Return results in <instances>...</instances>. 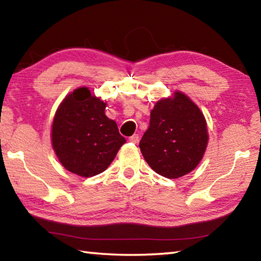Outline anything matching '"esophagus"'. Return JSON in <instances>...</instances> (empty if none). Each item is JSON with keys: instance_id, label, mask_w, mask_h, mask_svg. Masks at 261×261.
I'll return each instance as SVG.
<instances>
[{"instance_id": "obj_1", "label": "esophagus", "mask_w": 261, "mask_h": 261, "mask_svg": "<svg viewBox=\"0 0 261 261\" xmlns=\"http://www.w3.org/2000/svg\"><path fill=\"white\" fill-rule=\"evenodd\" d=\"M138 140H139V136L138 135H134V136H131L130 138H129V141H131V143H134V144L138 143Z\"/></svg>"}]
</instances>
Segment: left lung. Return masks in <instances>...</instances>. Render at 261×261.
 <instances>
[{
    "label": "left lung",
    "mask_w": 261,
    "mask_h": 261,
    "mask_svg": "<svg viewBox=\"0 0 261 261\" xmlns=\"http://www.w3.org/2000/svg\"><path fill=\"white\" fill-rule=\"evenodd\" d=\"M208 132L199 107L179 91L161 99L151 110L147 131L139 143L141 154L156 174L178 178L204 156Z\"/></svg>",
    "instance_id": "obj_1"
}]
</instances>
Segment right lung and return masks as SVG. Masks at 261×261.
Returning <instances> with one entry per match:
<instances>
[{"label":"right lung","mask_w":261,"mask_h":261,"mask_svg":"<svg viewBox=\"0 0 261 261\" xmlns=\"http://www.w3.org/2000/svg\"><path fill=\"white\" fill-rule=\"evenodd\" d=\"M107 103L79 87L57 108L51 125V146L65 169L92 177L107 169L125 138L105 114Z\"/></svg>","instance_id":"add662e5"}]
</instances>
